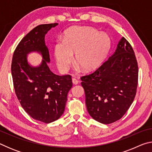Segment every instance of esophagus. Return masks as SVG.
I'll return each mask as SVG.
<instances>
[{
    "label": "esophagus",
    "mask_w": 152,
    "mask_h": 152,
    "mask_svg": "<svg viewBox=\"0 0 152 152\" xmlns=\"http://www.w3.org/2000/svg\"><path fill=\"white\" fill-rule=\"evenodd\" d=\"M78 80H76V78H72V83L74 84H78Z\"/></svg>",
    "instance_id": "1"
}]
</instances>
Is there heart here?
Masks as SVG:
<instances>
[{
  "mask_svg": "<svg viewBox=\"0 0 152 152\" xmlns=\"http://www.w3.org/2000/svg\"><path fill=\"white\" fill-rule=\"evenodd\" d=\"M110 47L111 41L106 33L91 27H76L65 33L64 41L56 42L53 53L61 72L68 70L75 53L77 69L91 72L101 66Z\"/></svg>",
  "mask_w": 152,
  "mask_h": 152,
  "instance_id": "1",
  "label": "heart"
}]
</instances>
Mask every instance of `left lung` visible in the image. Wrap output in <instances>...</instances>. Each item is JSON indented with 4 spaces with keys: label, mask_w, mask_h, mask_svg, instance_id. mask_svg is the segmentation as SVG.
Returning <instances> with one entry per match:
<instances>
[{
    "label": "left lung",
    "mask_w": 152,
    "mask_h": 152,
    "mask_svg": "<svg viewBox=\"0 0 152 152\" xmlns=\"http://www.w3.org/2000/svg\"><path fill=\"white\" fill-rule=\"evenodd\" d=\"M81 80L89 115L103 124L120 119L134 100L138 81L137 62L129 43L123 37L108 60Z\"/></svg>",
    "instance_id": "left-lung-1"
}]
</instances>
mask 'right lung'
Segmentation results:
<instances>
[{
    "label": "right lung",
    "instance_id": "add662e5",
    "mask_svg": "<svg viewBox=\"0 0 152 152\" xmlns=\"http://www.w3.org/2000/svg\"><path fill=\"white\" fill-rule=\"evenodd\" d=\"M58 25H40L27 33L15 49L11 64L14 88L22 107L33 119L45 123L62 115L72 86L70 75H57L48 66L50 59L45 35ZM31 53L42 56L39 65L29 63L28 55Z\"/></svg>",
    "mask_w": 152,
    "mask_h": 152
}]
</instances>
